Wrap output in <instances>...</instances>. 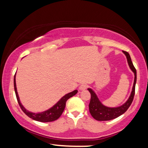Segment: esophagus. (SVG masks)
Returning a JSON list of instances; mask_svg holds the SVG:
<instances>
[{
  "instance_id": "1",
  "label": "esophagus",
  "mask_w": 148,
  "mask_h": 148,
  "mask_svg": "<svg viewBox=\"0 0 148 148\" xmlns=\"http://www.w3.org/2000/svg\"><path fill=\"white\" fill-rule=\"evenodd\" d=\"M87 88H88L87 85L83 84L79 86V90H86Z\"/></svg>"
}]
</instances>
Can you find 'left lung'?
<instances>
[{
	"label": "left lung",
	"mask_w": 148,
	"mask_h": 148,
	"mask_svg": "<svg viewBox=\"0 0 148 148\" xmlns=\"http://www.w3.org/2000/svg\"><path fill=\"white\" fill-rule=\"evenodd\" d=\"M123 53L126 56L130 69L134 73V82L132 93H131L130 98L123 105L116 107V108H109V107L103 106L98 99L95 92L90 88H88V91L91 95L90 101L89 103L90 113L92 118L98 121H107V120H111L118 118L127 111V109L130 108L132 101H133L134 95H135L136 83V69H135L133 63H132V59H131L129 53L127 51H123Z\"/></svg>",
	"instance_id": "8db88e82"
}]
</instances>
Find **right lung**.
I'll return each mask as SVG.
<instances>
[{
	"label": "right lung",
	"instance_id": "1",
	"mask_svg": "<svg viewBox=\"0 0 148 148\" xmlns=\"http://www.w3.org/2000/svg\"><path fill=\"white\" fill-rule=\"evenodd\" d=\"M14 86L15 94H16L17 101L18 104H19L20 107H21V110L23 111V113H24L26 115H28L29 118L33 119V120H36V121L42 122V123H49V122H53L58 120V119L60 118V115H62V112L64 111V108H65L66 106V101H67V99H69L70 97H72L74 95H75L78 92L77 90H75L71 92L68 93V94L65 95L62 97L61 98V99L59 100L53 106L51 107V108H49L47 111L42 112V113H35L27 111L24 107L22 106L21 102H20L17 90H16L15 76L14 78Z\"/></svg>",
	"mask_w": 148,
	"mask_h": 148
}]
</instances>
